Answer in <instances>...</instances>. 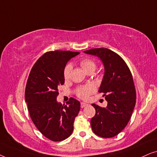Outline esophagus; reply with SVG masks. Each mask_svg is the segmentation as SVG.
Returning <instances> with one entry per match:
<instances>
[{
    "instance_id": "34e87169",
    "label": "esophagus",
    "mask_w": 157,
    "mask_h": 157,
    "mask_svg": "<svg viewBox=\"0 0 157 157\" xmlns=\"http://www.w3.org/2000/svg\"><path fill=\"white\" fill-rule=\"evenodd\" d=\"M87 105H88V104H86V103H84V102H81V108H83V107L87 106Z\"/></svg>"
}]
</instances>
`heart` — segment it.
Masks as SVG:
<instances>
[{
  "label": "heart",
  "instance_id": "b5f03b06",
  "mask_svg": "<svg viewBox=\"0 0 157 157\" xmlns=\"http://www.w3.org/2000/svg\"><path fill=\"white\" fill-rule=\"evenodd\" d=\"M80 66L85 72L87 74L90 71H94L96 68V63L94 60L91 59H84L80 61ZM72 66L71 64H67L63 70V77L65 80H68L70 78L71 71ZM95 91V86L92 84H87L84 86H78L76 89V94L78 98L81 99H86L89 96Z\"/></svg>",
  "mask_w": 157,
  "mask_h": 157
}]
</instances>
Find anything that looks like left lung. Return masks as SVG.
Listing matches in <instances>:
<instances>
[{"mask_svg": "<svg viewBox=\"0 0 157 157\" xmlns=\"http://www.w3.org/2000/svg\"><path fill=\"white\" fill-rule=\"evenodd\" d=\"M84 53L100 58L105 68L98 91L108 104L106 108L92 104L96 113L91 120V128L98 136L111 138L126 127L136 104L132 74L124 60L108 48H92Z\"/></svg>", "mask_w": 157, "mask_h": 157, "instance_id": "left-lung-1", "label": "left lung"}]
</instances>
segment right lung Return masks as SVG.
<instances>
[{"instance_id":"add662e5","label":"right lung","mask_w":157,"mask_h":157,"mask_svg":"<svg viewBox=\"0 0 157 157\" xmlns=\"http://www.w3.org/2000/svg\"><path fill=\"white\" fill-rule=\"evenodd\" d=\"M78 54L70 51L46 52L37 60L28 78L25 98L30 117L39 132L53 141H63L72 134L80 111V102L74 98L67 105L56 101L58 87L65 81L66 63Z\"/></svg>"}]
</instances>
